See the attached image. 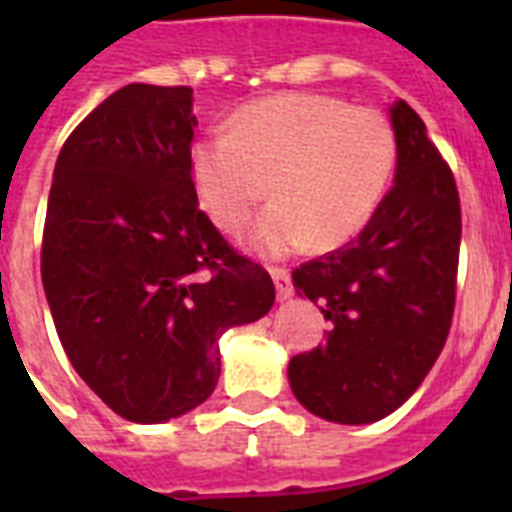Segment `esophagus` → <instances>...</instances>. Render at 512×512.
Segmentation results:
<instances>
[{
    "instance_id": "esophagus-1",
    "label": "esophagus",
    "mask_w": 512,
    "mask_h": 512,
    "mask_svg": "<svg viewBox=\"0 0 512 512\" xmlns=\"http://www.w3.org/2000/svg\"><path fill=\"white\" fill-rule=\"evenodd\" d=\"M271 276L276 281V295H279V300H289V297L295 295L292 276H289L287 268H271Z\"/></svg>"
}]
</instances>
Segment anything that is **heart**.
I'll return each mask as SVG.
<instances>
[{
	"instance_id": "1",
	"label": "heart",
	"mask_w": 512,
	"mask_h": 512,
	"mask_svg": "<svg viewBox=\"0 0 512 512\" xmlns=\"http://www.w3.org/2000/svg\"><path fill=\"white\" fill-rule=\"evenodd\" d=\"M398 164L390 116L321 92H281L236 108L188 146V175L201 209L223 231H241L257 204L268 207L249 233L260 255L311 244L337 249L377 215Z\"/></svg>"
}]
</instances>
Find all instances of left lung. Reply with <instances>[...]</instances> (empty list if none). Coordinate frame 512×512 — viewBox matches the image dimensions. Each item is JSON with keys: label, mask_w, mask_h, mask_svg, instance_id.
<instances>
[{"label": "left lung", "mask_w": 512, "mask_h": 512, "mask_svg": "<svg viewBox=\"0 0 512 512\" xmlns=\"http://www.w3.org/2000/svg\"><path fill=\"white\" fill-rule=\"evenodd\" d=\"M396 183L356 239L295 268L297 295L321 305L327 342L289 361L297 401L329 422L396 412L444 350L457 300V183L412 106L396 100Z\"/></svg>", "instance_id": "1"}]
</instances>
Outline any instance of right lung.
<instances>
[{
  "label": "right lung",
  "instance_id": "obj_1",
  "mask_svg": "<svg viewBox=\"0 0 512 512\" xmlns=\"http://www.w3.org/2000/svg\"><path fill=\"white\" fill-rule=\"evenodd\" d=\"M191 87L127 84L63 143L42 284L68 361L108 409L164 422L204 404L225 329L271 311L276 287L199 209L188 175Z\"/></svg>",
  "mask_w": 512,
  "mask_h": 512
}]
</instances>
